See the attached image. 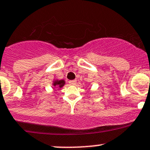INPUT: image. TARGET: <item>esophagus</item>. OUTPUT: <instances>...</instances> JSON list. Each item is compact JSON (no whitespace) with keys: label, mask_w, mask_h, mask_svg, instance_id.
Segmentation results:
<instances>
[{"label":"esophagus","mask_w":150,"mask_h":150,"mask_svg":"<svg viewBox=\"0 0 150 150\" xmlns=\"http://www.w3.org/2000/svg\"><path fill=\"white\" fill-rule=\"evenodd\" d=\"M68 83L70 85H75V83H76V80H70Z\"/></svg>","instance_id":"obj_1"}]
</instances>
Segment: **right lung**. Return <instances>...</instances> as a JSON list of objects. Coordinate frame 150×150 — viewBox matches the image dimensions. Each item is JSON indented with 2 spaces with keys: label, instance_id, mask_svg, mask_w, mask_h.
I'll list each match as a JSON object with an SVG mask.
<instances>
[{
  "label": "right lung",
  "instance_id": "obj_1",
  "mask_svg": "<svg viewBox=\"0 0 150 150\" xmlns=\"http://www.w3.org/2000/svg\"><path fill=\"white\" fill-rule=\"evenodd\" d=\"M64 80H59V81L55 82V83H54V86H59V88H62V86H64Z\"/></svg>",
  "mask_w": 150,
  "mask_h": 150
}]
</instances>
